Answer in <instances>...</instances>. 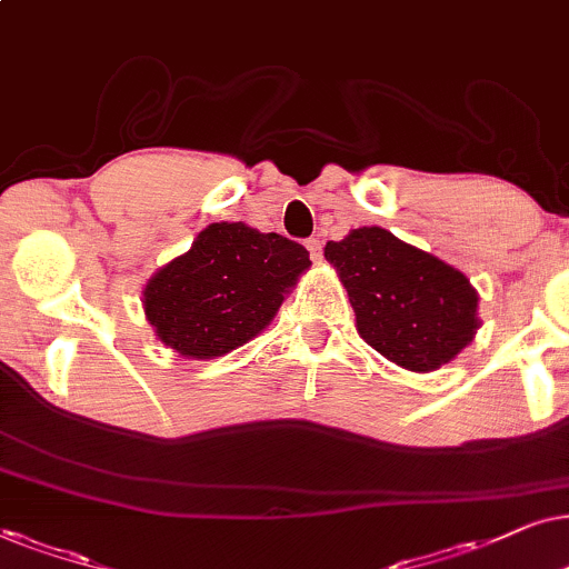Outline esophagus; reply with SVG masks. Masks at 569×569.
<instances>
[{
    "mask_svg": "<svg viewBox=\"0 0 569 569\" xmlns=\"http://www.w3.org/2000/svg\"><path fill=\"white\" fill-rule=\"evenodd\" d=\"M307 249H309V257H312L315 262L322 260V241L320 239H307Z\"/></svg>",
    "mask_w": 569,
    "mask_h": 569,
    "instance_id": "obj_1",
    "label": "esophagus"
}]
</instances>
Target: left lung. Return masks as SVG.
I'll return each mask as SVG.
<instances>
[{
    "label": "left lung",
    "mask_w": 569,
    "mask_h": 569,
    "mask_svg": "<svg viewBox=\"0 0 569 569\" xmlns=\"http://www.w3.org/2000/svg\"><path fill=\"white\" fill-rule=\"evenodd\" d=\"M325 260L346 286L359 336L398 367L435 372L479 330L471 280L380 226L328 241Z\"/></svg>",
    "instance_id": "1"
}]
</instances>
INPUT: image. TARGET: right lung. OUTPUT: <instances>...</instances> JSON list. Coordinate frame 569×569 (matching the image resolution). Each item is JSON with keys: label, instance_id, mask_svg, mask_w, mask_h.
<instances>
[{"label": "right lung", "instance_id": "add662e5", "mask_svg": "<svg viewBox=\"0 0 569 569\" xmlns=\"http://www.w3.org/2000/svg\"><path fill=\"white\" fill-rule=\"evenodd\" d=\"M309 252L247 223H210L142 291L156 336L187 359H216L268 328Z\"/></svg>", "mask_w": 569, "mask_h": 569}]
</instances>
